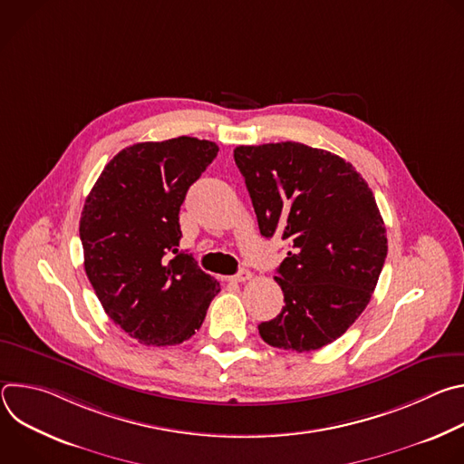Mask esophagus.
Masks as SVG:
<instances>
[{"instance_id":"34e87169","label":"esophagus","mask_w":464,"mask_h":464,"mask_svg":"<svg viewBox=\"0 0 464 464\" xmlns=\"http://www.w3.org/2000/svg\"><path fill=\"white\" fill-rule=\"evenodd\" d=\"M249 279H251V272H249V270H240L237 276L229 277L231 283H246V281H249Z\"/></svg>"}]
</instances>
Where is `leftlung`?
<instances>
[{"label": "left lung", "mask_w": 464, "mask_h": 464, "mask_svg": "<svg viewBox=\"0 0 464 464\" xmlns=\"http://www.w3.org/2000/svg\"><path fill=\"white\" fill-rule=\"evenodd\" d=\"M235 163L260 235L292 247L276 277L285 306L260 338L295 353L333 343L369 304L387 256L372 190L340 156L294 141L237 147Z\"/></svg>", "instance_id": "1"}]
</instances>
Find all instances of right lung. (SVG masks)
I'll list each match as a JSON object with an SVG mask.
<instances>
[{"label": "right lung", "instance_id": "obj_1", "mask_svg": "<svg viewBox=\"0 0 464 464\" xmlns=\"http://www.w3.org/2000/svg\"><path fill=\"white\" fill-rule=\"evenodd\" d=\"M218 154L213 141L174 138L121 150L81 217L86 276L108 317L143 345H178L202 326L215 277L179 251V208Z\"/></svg>", "mask_w": 464, "mask_h": 464}]
</instances>
